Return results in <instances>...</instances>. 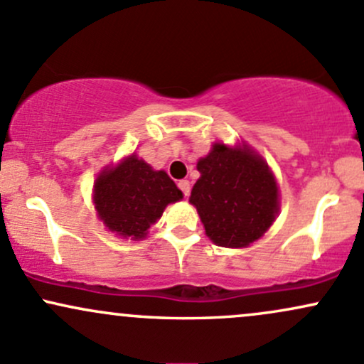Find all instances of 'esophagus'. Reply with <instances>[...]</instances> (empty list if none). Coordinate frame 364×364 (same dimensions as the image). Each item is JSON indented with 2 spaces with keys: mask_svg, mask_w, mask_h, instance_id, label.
<instances>
[{
  "mask_svg": "<svg viewBox=\"0 0 364 364\" xmlns=\"http://www.w3.org/2000/svg\"><path fill=\"white\" fill-rule=\"evenodd\" d=\"M178 186H179V190L183 191V195H185V197H188V195H190V181H188V179H181V181L178 183Z\"/></svg>",
  "mask_w": 364,
  "mask_h": 364,
  "instance_id": "esophagus-1",
  "label": "esophagus"
}]
</instances>
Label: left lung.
<instances>
[{
	"label": "left lung",
	"mask_w": 364,
	"mask_h": 364,
	"mask_svg": "<svg viewBox=\"0 0 364 364\" xmlns=\"http://www.w3.org/2000/svg\"><path fill=\"white\" fill-rule=\"evenodd\" d=\"M197 171L190 203L215 245L242 249L269 230L279 209L278 185L261 155L247 145L214 143Z\"/></svg>",
	"instance_id": "8db88e82"
}]
</instances>
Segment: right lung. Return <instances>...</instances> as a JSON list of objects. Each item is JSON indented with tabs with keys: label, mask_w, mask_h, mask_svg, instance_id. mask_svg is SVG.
Here are the masks:
<instances>
[{
	"label": "right lung",
	"mask_w": 364,
	"mask_h": 364,
	"mask_svg": "<svg viewBox=\"0 0 364 364\" xmlns=\"http://www.w3.org/2000/svg\"><path fill=\"white\" fill-rule=\"evenodd\" d=\"M181 198L166 171H154L134 154L103 169L93 186L98 218L112 233L131 240L145 238L164 209Z\"/></svg>",
	"instance_id": "add662e5"
}]
</instances>
